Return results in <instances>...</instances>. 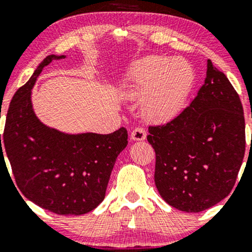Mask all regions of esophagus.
<instances>
[{"instance_id": "1", "label": "esophagus", "mask_w": 252, "mask_h": 252, "mask_svg": "<svg viewBox=\"0 0 252 252\" xmlns=\"http://www.w3.org/2000/svg\"><path fill=\"white\" fill-rule=\"evenodd\" d=\"M146 130L142 126H136L131 131V140L132 141H143L146 138Z\"/></svg>"}]
</instances>
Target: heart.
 Returning a JSON list of instances; mask_svg holds the SVG:
<instances>
[{
  "mask_svg": "<svg viewBox=\"0 0 252 252\" xmlns=\"http://www.w3.org/2000/svg\"><path fill=\"white\" fill-rule=\"evenodd\" d=\"M194 73L184 59L149 56L131 66L124 88L129 94L142 98L143 114L154 122L174 117L192 89Z\"/></svg>",
  "mask_w": 252,
  "mask_h": 252,
  "instance_id": "obj_1",
  "label": "heart"
}]
</instances>
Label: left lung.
I'll use <instances>...</instances> for the list:
<instances>
[{"label":"left lung","instance_id":"8db88e82","mask_svg":"<svg viewBox=\"0 0 252 252\" xmlns=\"http://www.w3.org/2000/svg\"><path fill=\"white\" fill-rule=\"evenodd\" d=\"M155 186L163 200L201 212L230 194L245 153L244 111L227 77L207 60L204 85L178 116L150 126Z\"/></svg>","mask_w":252,"mask_h":252}]
</instances>
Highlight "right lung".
Segmentation results:
<instances>
[{
    "instance_id": "right-lung-1",
    "label": "right lung",
    "mask_w": 252,
    "mask_h": 252,
    "mask_svg": "<svg viewBox=\"0 0 252 252\" xmlns=\"http://www.w3.org/2000/svg\"><path fill=\"white\" fill-rule=\"evenodd\" d=\"M63 56L46 57L31 79L11 99L0 134V158L5 150L17 189L37 206L60 216H80L94 210L105 190L118 154L128 144V131L108 135H68L37 120L31 102L42 68Z\"/></svg>"
}]
</instances>
